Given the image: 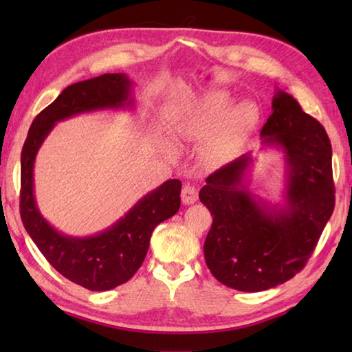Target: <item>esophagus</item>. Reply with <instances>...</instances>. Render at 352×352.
Segmentation results:
<instances>
[{"instance_id": "1", "label": "esophagus", "mask_w": 352, "mask_h": 352, "mask_svg": "<svg viewBox=\"0 0 352 352\" xmlns=\"http://www.w3.org/2000/svg\"><path fill=\"white\" fill-rule=\"evenodd\" d=\"M199 199V190L192 184H184L182 189V201L183 205H192Z\"/></svg>"}]
</instances>
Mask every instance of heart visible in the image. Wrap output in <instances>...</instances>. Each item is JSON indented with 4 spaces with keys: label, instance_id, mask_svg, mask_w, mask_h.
Listing matches in <instances>:
<instances>
[{
    "label": "heart",
    "instance_id": "obj_1",
    "mask_svg": "<svg viewBox=\"0 0 352 352\" xmlns=\"http://www.w3.org/2000/svg\"><path fill=\"white\" fill-rule=\"evenodd\" d=\"M233 98L228 91H212L184 113L178 132L184 127H211L225 116V130L228 133L245 132L258 119V105L242 100L231 107Z\"/></svg>",
    "mask_w": 352,
    "mask_h": 352
}]
</instances>
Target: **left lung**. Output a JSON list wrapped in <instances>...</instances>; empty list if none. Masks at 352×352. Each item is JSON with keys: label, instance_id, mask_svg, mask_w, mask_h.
Listing matches in <instances>:
<instances>
[{"label": "left lung", "instance_id": "left-lung-1", "mask_svg": "<svg viewBox=\"0 0 352 352\" xmlns=\"http://www.w3.org/2000/svg\"><path fill=\"white\" fill-rule=\"evenodd\" d=\"M261 140L262 148L283 153L285 186L279 204L250 189L252 153L212 172L199 194L214 216L204 245L208 269L241 292H262L294 278L311 258L336 204L326 130L279 88Z\"/></svg>", "mask_w": 352, "mask_h": 352}]
</instances>
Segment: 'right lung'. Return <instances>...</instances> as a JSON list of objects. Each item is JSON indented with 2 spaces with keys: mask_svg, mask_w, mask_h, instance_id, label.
Listing matches in <instances>:
<instances>
[{
  "mask_svg": "<svg viewBox=\"0 0 352 352\" xmlns=\"http://www.w3.org/2000/svg\"><path fill=\"white\" fill-rule=\"evenodd\" d=\"M133 82L124 73L102 74L73 83L40 111L21 151L20 212L41 254L69 281L104 292L127 283L144 261L155 226L180 208V180H168L136 201L109 228L91 236H69L41 216L34 188V164L41 144L57 122L82 113L133 110Z\"/></svg>",
  "mask_w": 352,
  "mask_h": 352,
  "instance_id": "1",
  "label": "right lung"
}]
</instances>
